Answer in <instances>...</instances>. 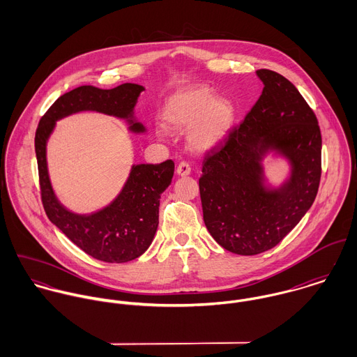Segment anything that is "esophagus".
Instances as JSON below:
<instances>
[{"label":"esophagus","mask_w":357,"mask_h":357,"mask_svg":"<svg viewBox=\"0 0 357 357\" xmlns=\"http://www.w3.org/2000/svg\"><path fill=\"white\" fill-rule=\"evenodd\" d=\"M176 172L178 176H188L191 173V166L187 162H180Z\"/></svg>","instance_id":"esophagus-1"}]
</instances>
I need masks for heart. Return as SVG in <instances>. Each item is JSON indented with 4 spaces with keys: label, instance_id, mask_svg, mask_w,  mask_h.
Returning <instances> with one entry per match:
<instances>
[{
    "label": "heart",
    "instance_id": "1",
    "mask_svg": "<svg viewBox=\"0 0 357 357\" xmlns=\"http://www.w3.org/2000/svg\"><path fill=\"white\" fill-rule=\"evenodd\" d=\"M235 119L232 104L214 99L206 88H190L174 95L166 104L165 123L172 129H188L192 149L206 151L218 146L229 133Z\"/></svg>",
    "mask_w": 357,
    "mask_h": 357
}]
</instances>
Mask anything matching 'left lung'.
<instances>
[{"label": "left lung", "mask_w": 357, "mask_h": 357, "mask_svg": "<svg viewBox=\"0 0 357 357\" xmlns=\"http://www.w3.org/2000/svg\"><path fill=\"white\" fill-rule=\"evenodd\" d=\"M262 93L225 143L204 155L199 191L214 241L241 255L264 253L283 241L313 204L321 176L317 118L298 89L272 70H257ZM269 151L287 157L289 180L263 184L260 162Z\"/></svg>", "instance_id": "1"}]
</instances>
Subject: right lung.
Masks as SVG:
<instances>
[{
  "mask_svg": "<svg viewBox=\"0 0 357 357\" xmlns=\"http://www.w3.org/2000/svg\"><path fill=\"white\" fill-rule=\"evenodd\" d=\"M143 91L137 84H122L112 89L92 85L75 88L52 104L36 132L41 199L48 218L81 250L104 262H128L150 248L159 224L160 194L172 183L174 162L167 159L159 165H133L128 181L111 204L88 215L75 214L60 204L53 192L47 142L56 121L79 111L114 115L126 119L132 132H146V128L133 119L135 105Z\"/></svg>",
  "mask_w": 357,
  "mask_h": 357,
  "instance_id": "add662e5",
  "label": "right lung"
}]
</instances>
